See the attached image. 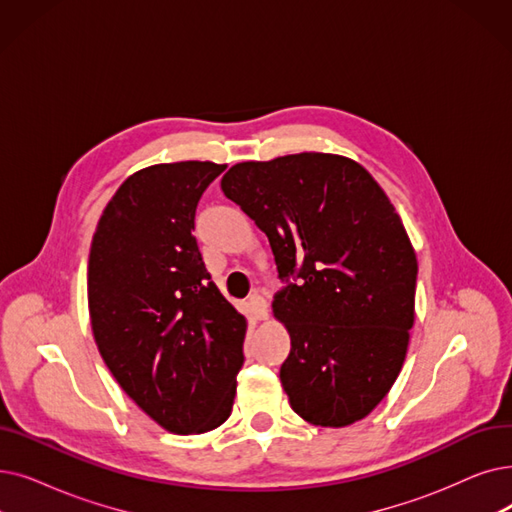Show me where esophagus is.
Here are the masks:
<instances>
[{"label": "esophagus", "mask_w": 512, "mask_h": 512, "mask_svg": "<svg viewBox=\"0 0 512 512\" xmlns=\"http://www.w3.org/2000/svg\"><path fill=\"white\" fill-rule=\"evenodd\" d=\"M249 311H251V316H253L255 320L268 318V301L263 299V295L253 293V295L249 297Z\"/></svg>", "instance_id": "34e87169"}]
</instances>
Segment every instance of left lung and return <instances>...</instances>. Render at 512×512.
Listing matches in <instances>:
<instances>
[{"label":"left lung","instance_id":"left-lung-1","mask_svg":"<svg viewBox=\"0 0 512 512\" xmlns=\"http://www.w3.org/2000/svg\"><path fill=\"white\" fill-rule=\"evenodd\" d=\"M221 190L268 236L274 316L291 332L280 381L318 427L368 416L395 383L414 324L418 263L372 175L337 154L238 163Z\"/></svg>","mask_w":512,"mask_h":512}]
</instances>
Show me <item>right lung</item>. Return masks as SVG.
<instances>
[{
	"label": "right lung",
	"mask_w": 512,
	"mask_h": 512,
	"mask_svg": "<svg viewBox=\"0 0 512 512\" xmlns=\"http://www.w3.org/2000/svg\"><path fill=\"white\" fill-rule=\"evenodd\" d=\"M226 165L184 161L133 173L92 240L87 301L102 360L152 420L205 433L232 414L247 320L219 293L194 230Z\"/></svg>",
	"instance_id": "1"
}]
</instances>
